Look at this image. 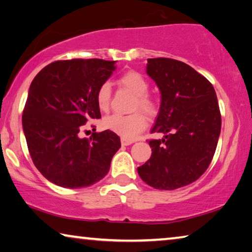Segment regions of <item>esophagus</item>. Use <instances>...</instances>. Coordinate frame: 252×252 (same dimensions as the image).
I'll return each instance as SVG.
<instances>
[{
  "instance_id": "esophagus-1",
  "label": "esophagus",
  "mask_w": 252,
  "mask_h": 252,
  "mask_svg": "<svg viewBox=\"0 0 252 252\" xmlns=\"http://www.w3.org/2000/svg\"><path fill=\"white\" fill-rule=\"evenodd\" d=\"M134 141H129V139H125V138H122V145L124 146H127V145H130L133 144Z\"/></svg>"
}]
</instances>
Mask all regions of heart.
Instances as JSON below:
<instances>
[{"label": "heart", "mask_w": 252, "mask_h": 252, "mask_svg": "<svg viewBox=\"0 0 252 252\" xmlns=\"http://www.w3.org/2000/svg\"><path fill=\"white\" fill-rule=\"evenodd\" d=\"M118 83L122 87L127 89L135 95V99L131 106V110L136 113L123 116V115H111L103 119V127L108 130H111L119 136L125 139H134L137 135L145 129L146 118L154 117L158 113V103L148 91L150 84L144 75L136 71L125 72L119 76ZM111 90L108 83H103L96 91L95 100L96 106L101 111H107L110 106ZM145 114L143 115L141 113Z\"/></svg>", "instance_id": "obj_1"}]
</instances>
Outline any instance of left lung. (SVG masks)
Instances as JSON below:
<instances>
[{
    "mask_svg": "<svg viewBox=\"0 0 252 252\" xmlns=\"http://www.w3.org/2000/svg\"><path fill=\"white\" fill-rule=\"evenodd\" d=\"M146 73L160 90L161 104L151 133L152 156L138 166L141 179L151 187L173 190L206 171L220 133L218 98L206 77L180 61L149 59Z\"/></svg>",
    "mask_w": 252,
    "mask_h": 252,
    "instance_id": "obj_1",
    "label": "left lung"
}]
</instances>
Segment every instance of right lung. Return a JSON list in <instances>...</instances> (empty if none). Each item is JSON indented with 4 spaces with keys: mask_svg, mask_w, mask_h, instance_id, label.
<instances>
[{
    "mask_svg": "<svg viewBox=\"0 0 252 252\" xmlns=\"http://www.w3.org/2000/svg\"><path fill=\"white\" fill-rule=\"evenodd\" d=\"M115 61L67 60L45 66L30 84L22 127L33 164L50 183L84 188L107 175L121 138L111 130L81 137L101 118L96 91L116 69Z\"/></svg>",
    "mask_w": 252,
    "mask_h": 252,
    "instance_id": "obj_1",
    "label": "right lung"
}]
</instances>
